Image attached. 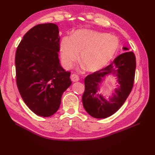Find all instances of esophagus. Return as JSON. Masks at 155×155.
<instances>
[{
    "label": "esophagus",
    "mask_w": 155,
    "mask_h": 155,
    "mask_svg": "<svg viewBox=\"0 0 155 155\" xmlns=\"http://www.w3.org/2000/svg\"><path fill=\"white\" fill-rule=\"evenodd\" d=\"M71 79L72 80V81H73V82H77L79 81V77H78V76L77 74H72L71 76Z\"/></svg>",
    "instance_id": "obj_1"
}]
</instances>
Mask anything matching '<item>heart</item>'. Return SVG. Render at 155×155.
<instances>
[{
    "label": "heart",
    "instance_id": "1",
    "mask_svg": "<svg viewBox=\"0 0 155 155\" xmlns=\"http://www.w3.org/2000/svg\"><path fill=\"white\" fill-rule=\"evenodd\" d=\"M116 37L88 29L76 31L72 38L64 37L60 44L61 57L64 67H71L78 58L85 70L97 72L104 68L116 54Z\"/></svg>",
    "mask_w": 155,
    "mask_h": 155
}]
</instances>
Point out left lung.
<instances>
[{"mask_svg":"<svg viewBox=\"0 0 155 155\" xmlns=\"http://www.w3.org/2000/svg\"><path fill=\"white\" fill-rule=\"evenodd\" d=\"M120 54L110 64L101 71L88 74L84 78V92L82 97L85 110L91 117L105 118L113 115L123 106L133 87L136 69V58L133 52ZM108 74L117 75L120 86L115 89L113 97L107 100L98 94L99 84Z\"/></svg>","mask_w":155,"mask_h":155,"instance_id":"left-lung-1","label":"left lung"}]
</instances>
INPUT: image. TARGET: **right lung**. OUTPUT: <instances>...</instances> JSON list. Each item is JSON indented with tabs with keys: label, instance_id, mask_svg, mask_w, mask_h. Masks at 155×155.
Listing matches in <instances>:
<instances>
[{
	"label": "right lung",
	"instance_id": "right-lung-1",
	"mask_svg": "<svg viewBox=\"0 0 155 155\" xmlns=\"http://www.w3.org/2000/svg\"><path fill=\"white\" fill-rule=\"evenodd\" d=\"M58 26L46 23L26 33L16 51V80L27 106L38 116L48 117L57 112L64 92L71 86V72L58 59Z\"/></svg>",
	"mask_w": 155,
	"mask_h": 155
}]
</instances>
